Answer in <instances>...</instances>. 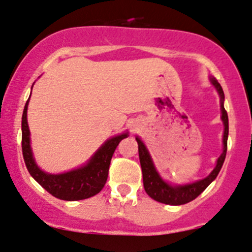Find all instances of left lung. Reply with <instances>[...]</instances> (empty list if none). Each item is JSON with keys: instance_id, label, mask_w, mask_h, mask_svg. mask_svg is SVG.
<instances>
[{"instance_id": "left-lung-1", "label": "left lung", "mask_w": 252, "mask_h": 252, "mask_svg": "<svg viewBox=\"0 0 252 252\" xmlns=\"http://www.w3.org/2000/svg\"><path fill=\"white\" fill-rule=\"evenodd\" d=\"M211 83L215 85L217 89L218 94L220 97V110H222V121L224 123V135H223V154L220 155V158L217 159V164H216L215 169L212 171L208 177L205 179L199 180L196 183L188 185H178V187H172L168 185L166 182L161 179L158 173L155 169L154 163L151 161L149 152H147L146 147L142 144V141L139 138H136L139 146V158H140L141 171H142V180H144V188L146 194L149 195L151 199L156 200V201L162 202L166 205H184L188 202L192 201L196 199L200 194L216 179L218 173H220V168L223 166V162L225 159V155H227V141H228V131H229V126H228V114L225 111L223 102H224V93L218 83L217 79L211 78Z\"/></svg>"}]
</instances>
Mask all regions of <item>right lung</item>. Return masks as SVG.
<instances>
[{
    "mask_svg": "<svg viewBox=\"0 0 252 252\" xmlns=\"http://www.w3.org/2000/svg\"><path fill=\"white\" fill-rule=\"evenodd\" d=\"M28 102L22 117V150L25 166L32 177L55 197L65 201H78L98 194L105 187L111 159L118 144L128 134L114 136L102 145L86 166L63 174H47L37 168L30 149L29 126L27 122Z\"/></svg>",
    "mask_w": 252,
    "mask_h": 252,
    "instance_id": "right-lung-1",
    "label": "right lung"
}]
</instances>
